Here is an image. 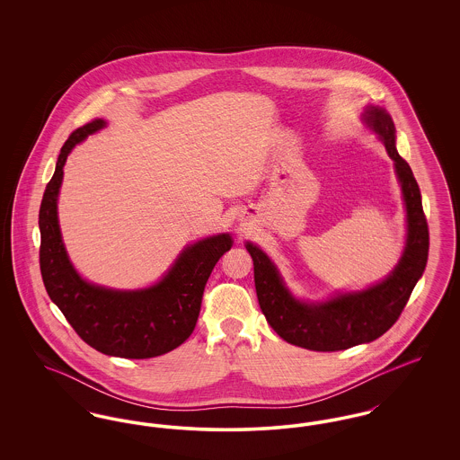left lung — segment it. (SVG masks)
Wrapping results in <instances>:
<instances>
[{"label":"left lung","mask_w":460,"mask_h":460,"mask_svg":"<svg viewBox=\"0 0 460 460\" xmlns=\"http://www.w3.org/2000/svg\"><path fill=\"white\" fill-rule=\"evenodd\" d=\"M366 122L381 136L386 152L394 158L407 208V244L390 278L369 289L340 295L326 304H304L291 296L262 250L252 243L246 244L253 259L257 298L267 323L285 341L306 350H347L385 334L398 321L428 262V220L416 177L396 152L394 119L381 107H369Z\"/></svg>","instance_id":"left-lung-1"}]
</instances>
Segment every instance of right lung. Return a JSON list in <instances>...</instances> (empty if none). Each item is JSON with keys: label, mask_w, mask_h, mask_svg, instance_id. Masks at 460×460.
I'll return each mask as SVG.
<instances>
[{"label": "right lung", "mask_w": 460, "mask_h": 460, "mask_svg": "<svg viewBox=\"0 0 460 460\" xmlns=\"http://www.w3.org/2000/svg\"><path fill=\"white\" fill-rule=\"evenodd\" d=\"M103 126L102 119H94L77 128L58 155L40 208L41 276L49 298L89 347L122 358H152L190 338L210 272L233 241L229 234H219L188 246L167 276L148 289L113 291L81 279L62 243L57 198L70 150Z\"/></svg>", "instance_id": "right-lung-1"}]
</instances>
